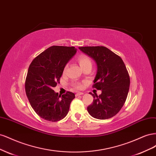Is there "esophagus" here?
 I'll use <instances>...</instances> for the list:
<instances>
[{"instance_id":"1","label":"esophagus","mask_w":156,"mask_h":156,"mask_svg":"<svg viewBox=\"0 0 156 156\" xmlns=\"http://www.w3.org/2000/svg\"><path fill=\"white\" fill-rule=\"evenodd\" d=\"M83 93H82V92H79V93H77L76 94H75V96L77 97V96H79L83 95Z\"/></svg>"}]
</instances>
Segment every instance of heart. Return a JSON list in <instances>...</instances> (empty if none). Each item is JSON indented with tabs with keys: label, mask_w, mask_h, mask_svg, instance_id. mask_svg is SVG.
Returning a JSON list of instances; mask_svg holds the SVG:
<instances>
[{
	"label": "heart",
	"mask_w": 156,
	"mask_h": 156,
	"mask_svg": "<svg viewBox=\"0 0 156 156\" xmlns=\"http://www.w3.org/2000/svg\"><path fill=\"white\" fill-rule=\"evenodd\" d=\"M78 62L79 63L80 66L81 67L82 69L86 68L87 66H92V61L90 58H89V56H88L86 55H81L79 56L78 57ZM67 68V66H66L64 68V72ZM74 87L77 89H81L82 88L81 84H77V83H75L74 84Z\"/></svg>",
	"instance_id": "heart-1"
}]
</instances>
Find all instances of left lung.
<instances>
[{"mask_svg":"<svg viewBox=\"0 0 156 156\" xmlns=\"http://www.w3.org/2000/svg\"><path fill=\"white\" fill-rule=\"evenodd\" d=\"M79 48L96 61L98 69L92 87L101 90L99 96L90 92L94 100L87 111L95 119H110L120 111L128 94L130 79L124 62L104 46Z\"/></svg>","mask_w":156,"mask_h":156,"instance_id":"1","label":"left lung"}]
</instances>
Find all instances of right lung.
<instances>
[{
    "instance_id": "obj_1",
    "label": "right lung",
    "mask_w": 156,
    "mask_h": 156,
    "mask_svg": "<svg viewBox=\"0 0 156 156\" xmlns=\"http://www.w3.org/2000/svg\"><path fill=\"white\" fill-rule=\"evenodd\" d=\"M76 52L74 47L51 46L30 64L25 92L31 107L41 119L57 122L67 115L74 93L68 91L61 96L53 88L60 83L64 67Z\"/></svg>"
}]
</instances>
